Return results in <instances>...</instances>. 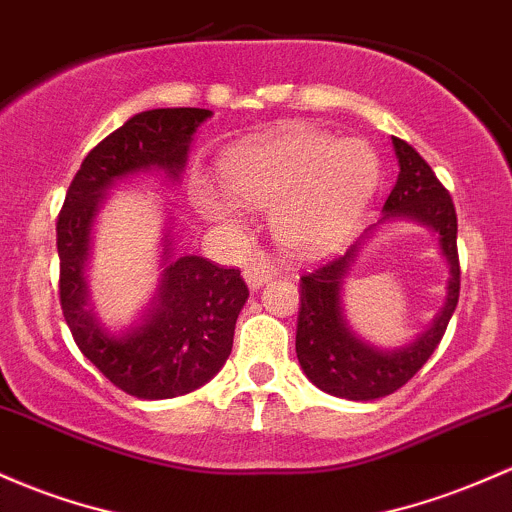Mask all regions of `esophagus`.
Listing matches in <instances>:
<instances>
[{
	"instance_id": "obj_1",
	"label": "esophagus",
	"mask_w": 512,
	"mask_h": 512,
	"mask_svg": "<svg viewBox=\"0 0 512 512\" xmlns=\"http://www.w3.org/2000/svg\"><path fill=\"white\" fill-rule=\"evenodd\" d=\"M243 277L250 289H260L262 284H267L274 277V269L267 262H252L243 269Z\"/></svg>"
}]
</instances>
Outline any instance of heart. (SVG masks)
Wrapping results in <instances>:
<instances>
[{
  "instance_id": "heart-1",
  "label": "heart",
  "mask_w": 512,
  "mask_h": 512,
  "mask_svg": "<svg viewBox=\"0 0 512 512\" xmlns=\"http://www.w3.org/2000/svg\"><path fill=\"white\" fill-rule=\"evenodd\" d=\"M230 199L250 209H274L284 243L320 250L350 233L379 184V160L364 140L294 128L265 143L235 150L221 165ZM233 221L228 204H211Z\"/></svg>"
}]
</instances>
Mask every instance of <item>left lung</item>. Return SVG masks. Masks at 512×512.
I'll return each mask as SVG.
<instances>
[{
    "label": "left lung",
    "instance_id": "8db88e82",
    "mask_svg": "<svg viewBox=\"0 0 512 512\" xmlns=\"http://www.w3.org/2000/svg\"><path fill=\"white\" fill-rule=\"evenodd\" d=\"M398 172L396 187L386 199V218H413L440 235L452 279L447 284V303L430 330L403 350H376L347 328L340 306V284L355 260L357 245L342 257L323 262L301 274L299 318H296V357L303 374L320 391L350 401H374L406 386L428 362L445 335L449 318L459 301V252H457V211L445 184L432 167L406 140L393 138Z\"/></svg>",
    "mask_w": 512,
    "mask_h": 512
}]
</instances>
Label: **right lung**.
I'll return each mask as SVG.
<instances>
[{"mask_svg":"<svg viewBox=\"0 0 512 512\" xmlns=\"http://www.w3.org/2000/svg\"><path fill=\"white\" fill-rule=\"evenodd\" d=\"M209 116V109H153L128 119L84 157L55 223L60 308L72 338L111 384L145 401L184 396L218 374L250 291L240 269H223L196 255L179 257L165 269L148 320L109 335L87 308L82 269L89 230L116 179L148 170L179 177L194 131Z\"/></svg>","mask_w":512,"mask_h":512,"instance_id":"obj_1","label":"right lung"}]
</instances>
